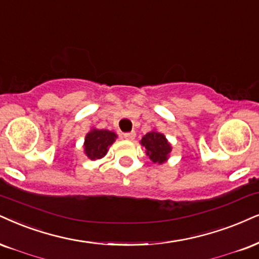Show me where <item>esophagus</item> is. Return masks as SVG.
<instances>
[{
	"label": "esophagus",
	"instance_id": "34e87169",
	"mask_svg": "<svg viewBox=\"0 0 259 259\" xmlns=\"http://www.w3.org/2000/svg\"><path fill=\"white\" fill-rule=\"evenodd\" d=\"M123 138L127 139V140H133L136 138V132H128V133H124L123 135Z\"/></svg>",
	"mask_w": 259,
	"mask_h": 259
}]
</instances>
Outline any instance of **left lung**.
<instances>
[{
  "label": "left lung",
  "instance_id": "obj_1",
  "mask_svg": "<svg viewBox=\"0 0 259 259\" xmlns=\"http://www.w3.org/2000/svg\"><path fill=\"white\" fill-rule=\"evenodd\" d=\"M140 144L144 146L146 150V155L154 163L162 164L167 161L169 154L171 151V145L165 138L164 135L151 131L146 133L140 140Z\"/></svg>",
  "mask_w": 259,
  "mask_h": 259
}]
</instances>
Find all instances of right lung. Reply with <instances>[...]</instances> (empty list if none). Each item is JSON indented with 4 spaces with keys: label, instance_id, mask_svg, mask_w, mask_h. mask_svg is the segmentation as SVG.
I'll use <instances>...</instances> for the list:
<instances>
[{
    "label": "right lung",
    "instance_id": "obj_1",
    "mask_svg": "<svg viewBox=\"0 0 259 259\" xmlns=\"http://www.w3.org/2000/svg\"><path fill=\"white\" fill-rule=\"evenodd\" d=\"M116 138L117 136L111 131L92 128L85 137V155L92 161L104 157Z\"/></svg>",
    "mask_w": 259,
    "mask_h": 259
}]
</instances>
